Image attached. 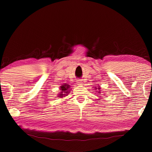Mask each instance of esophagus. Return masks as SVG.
Segmentation results:
<instances>
[{"instance_id":"obj_1","label":"esophagus","mask_w":152,"mask_h":152,"mask_svg":"<svg viewBox=\"0 0 152 152\" xmlns=\"http://www.w3.org/2000/svg\"><path fill=\"white\" fill-rule=\"evenodd\" d=\"M77 85H78V86H82V85H83V82H82V81H81V80H77Z\"/></svg>"}]
</instances>
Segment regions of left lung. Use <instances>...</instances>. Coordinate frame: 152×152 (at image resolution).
<instances>
[{
  "instance_id": "1",
  "label": "left lung",
  "mask_w": 152,
  "mask_h": 152,
  "mask_svg": "<svg viewBox=\"0 0 152 152\" xmlns=\"http://www.w3.org/2000/svg\"><path fill=\"white\" fill-rule=\"evenodd\" d=\"M95 89L96 90V89H97V88H96V87H95ZM100 89H101V88H100V87H99V88H98V90H99V91H98V93H99V94H101V91H100Z\"/></svg>"
}]
</instances>
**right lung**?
<instances>
[{"mask_svg":"<svg viewBox=\"0 0 152 152\" xmlns=\"http://www.w3.org/2000/svg\"><path fill=\"white\" fill-rule=\"evenodd\" d=\"M70 86L68 84V83H64L62 86H60V90L61 91L58 94L57 97L63 98L66 96L70 91Z\"/></svg>","mask_w":152,"mask_h":152,"instance_id":"1","label":"right lung"}]
</instances>
